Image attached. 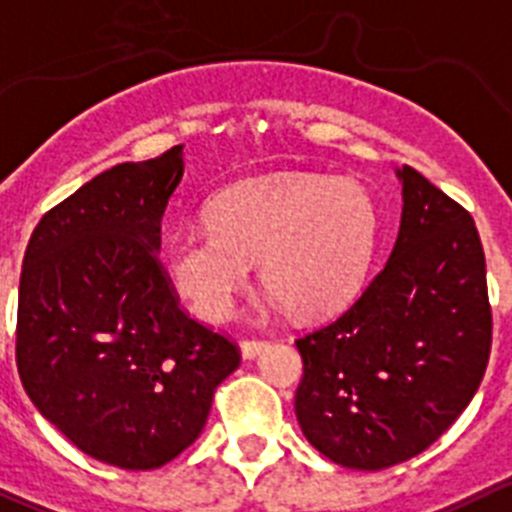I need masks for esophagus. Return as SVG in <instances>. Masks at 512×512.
Returning a JSON list of instances; mask_svg holds the SVG:
<instances>
[{
	"label": "esophagus",
	"instance_id": "esophagus-1",
	"mask_svg": "<svg viewBox=\"0 0 512 512\" xmlns=\"http://www.w3.org/2000/svg\"><path fill=\"white\" fill-rule=\"evenodd\" d=\"M264 349H266L264 339H243V342H241V354H243V359L259 357V354L264 352Z\"/></svg>",
	"mask_w": 512,
	"mask_h": 512
}]
</instances>
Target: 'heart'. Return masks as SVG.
Segmentation results:
<instances>
[{
    "label": "heart",
    "mask_w": 512,
    "mask_h": 512,
    "mask_svg": "<svg viewBox=\"0 0 512 512\" xmlns=\"http://www.w3.org/2000/svg\"><path fill=\"white\" fill-rule=\"evenodd\" d=\"M208 228L165 248L175 294L203 321L228 319L259 259L266 289L301 316L339 309L362 284L377 243V206L357 180L306 173L251 178L218 193Z\"/></svg>",
    "instance_id": "1"
}]
</instances>
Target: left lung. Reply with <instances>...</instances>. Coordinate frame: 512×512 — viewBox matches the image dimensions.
<instances>
[{"label":"left lung","instance_id":"1","mask_svg":"<svg viewBox=\"0 0 512 512\" xmlns=\"http://www.w3.org/2000/svg\"><path fill=\"white\" fill-rule=\"evenodd\" d=\"M392 256L334 321L296 339V420L332 462L384 470L420 455L483 382L493 344L485 251L470 213L410 165Z\"/></svg>","mask_w":512,"mask_h":512}]
</instances>
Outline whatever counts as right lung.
Masks as SVG:
<instances>
[{"mask_svg": "<svg viewBox=\"0 0 512 512\" xmlns=\"http://www.w3.org/2000/svg\"><path fill=\"white\" fill-rule=\"evenodd\" d=\"M183 145L120 163L40 218L19 276L24 392L72 445L155 470L196 442L238 347L180 309L158 259Z\"/></svg>", "mask_w": 512, "mask_h": 512, "instance_id": "1", "label": "right lung"}]
</instances>
